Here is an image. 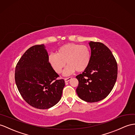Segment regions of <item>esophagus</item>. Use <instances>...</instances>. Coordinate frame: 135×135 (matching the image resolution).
Listing matches in <instances>:
<instances>
[{
	"label": "esophagus",
	"instance_id": "obj_1",
	"mask_svg": "<svg viewBox=\"0 0 135 135\" xmlns=\"http://www.w3.org/2000/svg\"><path fill=\"white\" fill-rule=\"evenodd\" d=\"M71 79V77H68V78H65V83H67V82L69 81Z\"/></svg>",
	"mask_w": 135,
	"mask_h": 135
}]
</instances>
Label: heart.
I'll return each mask as SVG.
<instances>
[{
	"label": "heart",
	"instance_id": "b5f03b06",
	"mask_svg": "<svg viewBox=\"0 0 135 135\" xmlns=\"http://www.w3.org/2000/svg\"><path fill=\"white\" fill-rule=\"evenodd\" d=\"M91 53L85 45L67 44L58 49L57 54L48 56V61L51 68L57 74H60L66 62L68 65L64 70L65 75H70L77 70L78 72L86 70L90 64Z\"/></svg>",
	"mask_w": 135,
	"mask_h": 135
}]
</instances>
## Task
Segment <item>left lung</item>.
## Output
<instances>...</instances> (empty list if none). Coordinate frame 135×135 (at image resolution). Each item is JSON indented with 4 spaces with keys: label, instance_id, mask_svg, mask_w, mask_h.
Here are the masks:
<instances>
[{
    "label": "left lung",
    "instance_id": "obj_1",
    "mask_svg": "<svg viewBox=\"0 0 135 135\" xmlns=\"http://www.w3.org/2000/svg\"><path fill=\"white\" fill-rule=\"evenodd\" d=\"M90 64L82 74L76 76L78 97L88 103L106 98L113 88L117 77V64L109 49L101 42L90 41Z\"/></svg>",
    "mask_w": 135,
    "mask_h": 135
}]
</instances>
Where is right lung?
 Listing matches in <instances>:
<instances>
[{
    "instance_id": "right-lung-1",
    "label": "right lung",
    "mask_w": 135,
    "mask_h": 135,
    "mask_svg": "<svg viewBox=\"0 0 135 135\" xmlns=\"http://www.w3.org/2000/svg\"><path fill=\"white\" fill-rule=\"evenodd\" d=\"M48 54L44 44L30 47L15 67L16 86L25 101L39 109H49L61 100L65 86L63 79L48 61Z\"/></svg>"
}]
</instances>
